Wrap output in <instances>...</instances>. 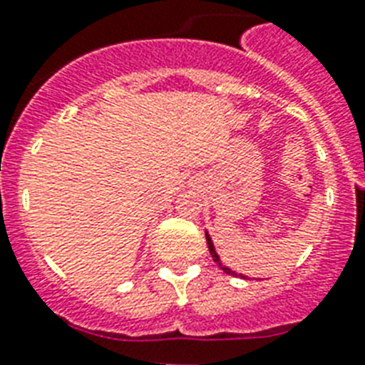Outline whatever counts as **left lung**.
Listing matches in <instances>:
<instances>
[{
  "label": "left lung",
  "instance_id": "8db88e82",
  "mask_svg": "<svg viewBox=\"0 0 365 365\" xmlns=\"http://www.w3.org/2000/svg\"><path fill=\"white\" fill-rule=\"evenodd\" d=\"M206 242H208V250H210V255H212V257H214V261H216L217 265L222 267V271H225V272H227V274H231V277H237V272L231 271L229 267H225V265H222V263H220V257H217L216 250H214V244H212V239H210V237H208V233H206ZM239 277L240 278H246V277H242V274H239Z\"/></svg>",
  "mask_w": 365,
  "mask_h": 365
}]
</instances>
